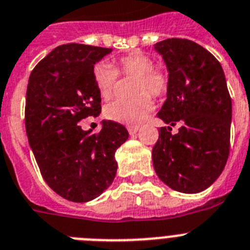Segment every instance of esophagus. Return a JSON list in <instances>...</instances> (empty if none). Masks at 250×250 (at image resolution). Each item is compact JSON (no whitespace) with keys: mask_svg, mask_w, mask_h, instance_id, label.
<instances>
[{"mask_svg":"<svg viewBox=\"0 0 250 250\" xmlns=\"http://www.w3.org/2000/svg\"><path fill=\"white\" fill-rule=\"evenodd\" d=\"M127 129L128 132H129V134H134V133H137L140 127H138V125H128Z\"/></svg>","mask_w":250,"mask_h":250,"instance_id":"1","label":"esophagus"}]
</instances>
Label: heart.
Wrapping results in <instances>:
<instances>
[{"mask_svg":"<svg viewBox=\"0 0 250 250\" xmlns=\"http://www.w3.org/2000/svg\"><path fill=\"white\" fill-rule=\"evenodd\" d=\"M155 62L149 56L141 53L128 54L114 60V69L105 62L94 66L93 77L99 94L103 99L110 98L117 83V73L125 77H136L131 99H116L104 108V116L123 125L142 123L153 109L151 97H161L167 92L168 78L161 70L153 68Z\"/></svg>","mask_w":250,"mask_h":250,"instance_id":"heart-1","label":"heart"}]
</instances>
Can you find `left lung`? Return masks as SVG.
Returning a JSON list of instances; mask_svg holds the SVG:
<instances>
[{"label": "left lung", "mask_w": 250, "mask_h": 250, "mask_svg": "<svg viewBox=\"0 0 250 250\" xmlns=\"http://www.w3.org/2000/svg\"><path fill=\"white\" fill-rule=\"evenodd\" d=\"M168 71L167 98L157 113L168 127L158 129L153 167L172 190L196 194L212 185L229 156L231 98L216 58L188 39L155 44ZM180 123L179 132L171 126Z\"/></svg>", "instance_id": "1"}]
</instances>
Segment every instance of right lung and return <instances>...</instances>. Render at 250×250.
Masks as SVG:
<instances>
[{
	"mask_svg": "<svg viewBox=\"0 0 250 250\" xmlns=\"http://www.w3.org/2000/svg\"><path fill=\"white\" fill-rule=\"evenodd\" d=\"M112 51L83 44L58 46L29 78L25 125L40 172L56 194L74 203L90 201L116 177V151L128 140L125 125L103 121L99 133L78 123L101 113L93 70Z\"/></svg>",
	"mask_w": 250,
	"mask_h": 250,
	"instance_id": "obj_1",
	"label": "right lung"
}]
</instances>
